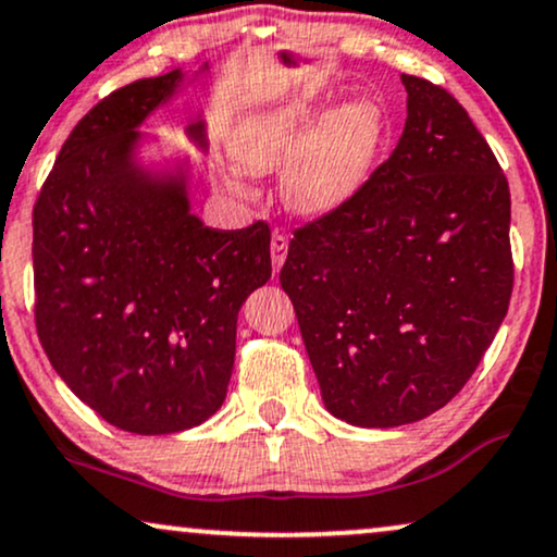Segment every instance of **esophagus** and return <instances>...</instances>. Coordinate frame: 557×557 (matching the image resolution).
Masks as SVG:
<instances>
[{"label":"esophagus","instance_id":"34e87169","mask_svg":"<svg viewBox=\"0 0 557 557\" xmlns=\"http://www.w3.org/2000/svg\"><path fill=\"white\" fill-rule=\"evenodd\" d=\"M286 250H289V237L284 232H273L271 235V258H273V271H278L286 260Z\"/></svg>","mask_w":557,"mask_h":557}]
</instances>
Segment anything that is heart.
I'll return each instance as SVG.
<instances>
[{
  "label": "heart",
  "instance_id": "b5f03b06",
  "mask_svg": "<svg viewBox=\"0 0 557 557\" xmlns=\"http://www.w3.org/2000/svg\"><path fill=\"white\" fill-rule=\"evenodd\" d=\"M318 108L307 102L265 108L247 115L230 136V152L245 173L268 175L281 170V196L297 214L322 216L359 194L372 173L384 141L382 106L354 98L318 122ZM224 188L247 194L235 168H224Z\"/></svg>",
  "mask_w": 557,
  "mask_h": 557
}]
</instances>
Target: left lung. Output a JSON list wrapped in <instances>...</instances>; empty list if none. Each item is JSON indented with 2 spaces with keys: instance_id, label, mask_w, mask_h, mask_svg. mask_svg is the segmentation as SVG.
I'll list each match as a JSON object with an SVG mask.
<instances>
[{
  "instance_id": "left-lung-1",
  "label": "left lung",
  "mask_w": 557,
  "mask_h": 557,
  "mask_svg": "<svg viewBox=\"0 0 557 557\" xmlns=\"http://www.w3.org/2000/svg\"><path fill=\"white\" fill-rule=\"evenodd\" d=\"M400 141L341 209L294 230L278 278L335 418L389 429L468 384L509 310L511 196L468 111L403 74Z\"/></svg>"
}]
</instances>
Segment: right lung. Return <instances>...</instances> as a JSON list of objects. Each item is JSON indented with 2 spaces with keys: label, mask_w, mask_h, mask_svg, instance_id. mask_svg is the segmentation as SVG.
Masks as SVG:
<instances>
[{
  "label": "right lung",
  "mask_w": 557,
  "mask_h": 557,
  "mask_svg": "<svg viewBox=\"0 0 557 557\" xmlns=\"http://www.w3.org/2000/svg\"><path fill=\"white\" fill-rule=\"evenodd\" d=\"M181 69L115 89L82 119L33 206L40 346L82 403L115 429L175 434L222 408L237 312L271 278V230H211L185 175L134 160L141 121ZM206 147L203 121L188 126Z\"/></svg>",
  "instance_id": "add662e5"
}]
</instances>
